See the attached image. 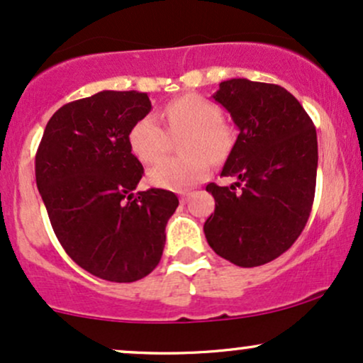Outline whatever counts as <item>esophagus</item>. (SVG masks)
Instances as JSON below:
<instances>
[{"label": "esophagus", "instance_id": "1", "mask_svg": "<svg viewBox=\"0 0 363 363\" xmlns=\"http://www.w3.org/2000/svg\"><path fill=\"white\" fill-rule=\"evenodd\" d=\"M178 195H180V202L185 203L186 200H189L190 195H191V191H190V190H183V191H180V194H178Z\"/></svg>", "mask_w": 363, "mask_h": 363}]
</instances>
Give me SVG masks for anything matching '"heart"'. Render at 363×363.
<instances>
[{"mask_svg":"<svg viewBox=\"0 0 363 363\" xmlns=\"http://www.w3.org/2000/svg\"><path fill=\"white\" fill-rule=\"evenodd\" d=\"M172 135H183V157H166L147 172V180L160 189L183 190L206 177L212 161L229 155L234 144V129L220 117V108L208 98L186 93L173 98L161 108ZM155 115H146L132 127L129 143L143 163H155L168 151L169 135Z\"/></svg>","mask_w":363,"mask_h":363,"instance_id":"obj_1","label":"heart"}]
</instances>
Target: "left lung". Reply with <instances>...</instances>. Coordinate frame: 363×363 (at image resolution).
Wrapping results in <instances>:
<instances>
[{
	"label": "left lung",
	"instance_id": "left-lung-1",
	"mask_svg": "<svg viewBox=\"0 0 363 363\" xmlns=\"http://www.w3.org/2000/svg\"><path fill=\"white\" fill-rule=\"evenodd\" d=\"M212 98L240 130L220 172L238 182L208 183L216 211L203 233L208 246L234 265H265L291 248L309 219L316 129L296 96L279 84L234 78L223 81Z\"/></svg>",
	"mask_w": 363,
	"mask_h": 363
}]
</instances>
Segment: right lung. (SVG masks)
Returning <instances> with one entry per match:
<instances>
[{
	"label": "right lung",
	"mask_w": 363,
	"mask_h": 363,
	"mask_svg": "<svg viewBox=\"0 0 363 363\" xmlns=\"http://www.w3.org/2000/svg\"><path fill=\"white\" fill-rule=\"evenodd\" d=\"M147 93L104 89L71 101L47 122L35 155L37 189L64 251L110 282H135L163 255L173 191L134 194L143 164L129 134L151 112Z\"/></svg>",
	"instance_id": "add662e5"
}]
</instances>
